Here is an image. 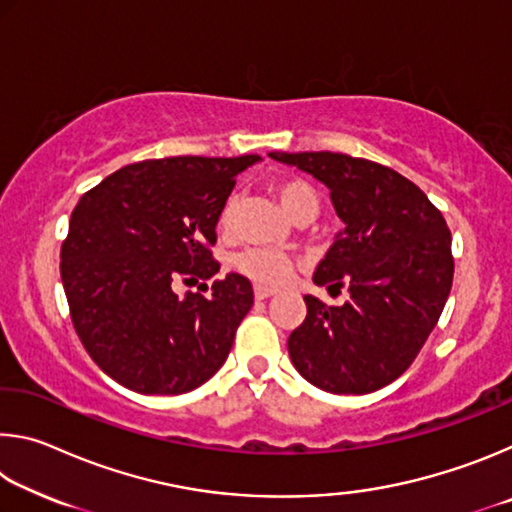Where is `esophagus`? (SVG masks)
<instances>
[{"mask_svg":"<svg viewBox=\"0 0 512 512\" xmlns=\"http://www.w3.org/2000/svg\"><path fill=\"white\" fill-rule=\"evenodd\" d=\"M271 296H275V291H273V289L255 287V298H257V300H266V298H271Z\"/></svg>","mask_w":512,"mask_h":512,"instance_id":"obj_1","label":"esophagus"}]
</instances>
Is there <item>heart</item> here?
I'll return each instance as SVG.
<instances>
[{"label": "heart", "instance_id": "b5f03b06", "mask_svg": "<svg viewBox=\"0 0 512 512\" xmlns=\"http://www.w3.org/2000/svg\"><path fill=\"white\" fill-rule=\"evenodd\" d=\"M273 192L277 201L282 203L284 210L289 212L291 219L296 221H311L318 214V194L307 180L302 178H284L277 180L273 185ZM239 198L237 194H230L225 198L219 210V228L230 230L232 221H235ZM235 268L253 280L259 287H282L293 273V259L289 255L280 253V250L268 248H253L246 250L235 257Z\"/></svg>", "mask_w": 512, "mask_h": 512}]
</instances>
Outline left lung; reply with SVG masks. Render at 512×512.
<instances>
[{
  "instance_id": "obj_1",
  "label": "left lung",
  "mask_w": 512,
  "mask_h": 512,
  "mask_svg": "<svg viewBox=\"0 0 512 512\" xmlns=\"http://www.w3.org/2000/svg\"><path fill=\"white\" fill-rule=\"evenodd\" d=\"M329 189L345 230L314 282L348 289L327 307L305 296L307 318L289 354L309 384L336 395H366L391 384L418 357L452 289V232L443 214L402 173L332 151L268 153Z\"/></svg>"
}]
</instances>
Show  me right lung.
Instances as JSON below:
<instances>
[{"label":"right lung","instance_id":"1","mask_svg":"<svg viewBox=\"0 0 512 512\" xmlns=\"http://www.w3.org/2000/svg\"><path fill=\"white\" fill-rule=\"evenodd\" d=\"M259 155L144 160L81 196L60 248L69 314L92 361L144 395H180L228 359L253 307L244 275L214 280L210 296L171 284L210 280L216 223L237 173ZM207 289V284H205Z\"/></svg>","mask_w":512,"mask_h":512}]
</instances>
